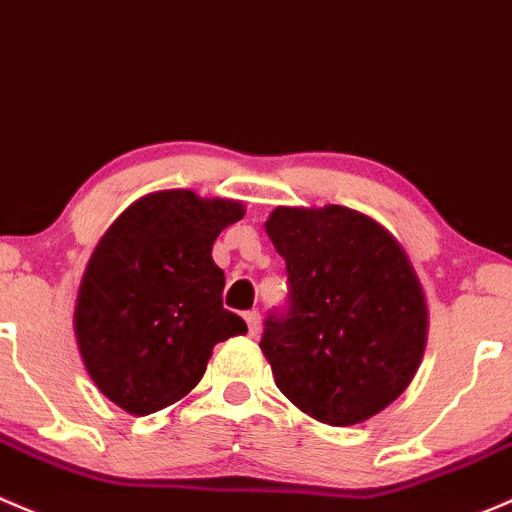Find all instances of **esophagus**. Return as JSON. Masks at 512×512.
<instances>
[{
	"mask_svg": "<svg viewBox=\"0 0 512 512\" xmlns=\"http://www.w3.org/2000/svg\"><path fill=\"white\" fill-rule=\"evenodd\" d=\"M245 321H247V331H250V336H257V331H260V311H245Z\"/></svg>",
	"mask_w": 512,
	"mask_h": 512,
	"instance_id": "obj_1",
	"label": "esophagus"
}]
</instances>
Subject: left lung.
I'll return each instance as SVG.
<instances>
[{
	"label": "left lung",
	"mask_w": 512,
	"mask_h": 512,
	"mask_svg": "<svg viewBox=\"0 0 512 512\" xmlns=\"http://www.w3.org/2000/svg\"><path fill=\"white\" fill-rule=\"evenodd\" d=\"M265 230L289 284L260 338L274 383L301 412L336 427L385 410L427 343V304L402 247L343 206L277 208Z\"/></svg>",
	"instance_id": "8db88e82"
}]
</instances>
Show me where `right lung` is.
Listing matches in <instances>:
<instances>
[{"label": "right lung", "instance_id": "add662e5", "mask_svg": "<svg viewBox=\"0 0 512 512\" xmlns=\"http://www.w3.org/2000/svg\"><path fill=\"white\" fill-rule=\"evenodd\" d=\"M242 203L159 191L139 198L95 247L75 306L90 378L129 414L174 405L206 373L215 343L247 333L223 309L211 250Z\"/></svg>", "mask_w": 512, "mask_h": 512}]
</instances>
